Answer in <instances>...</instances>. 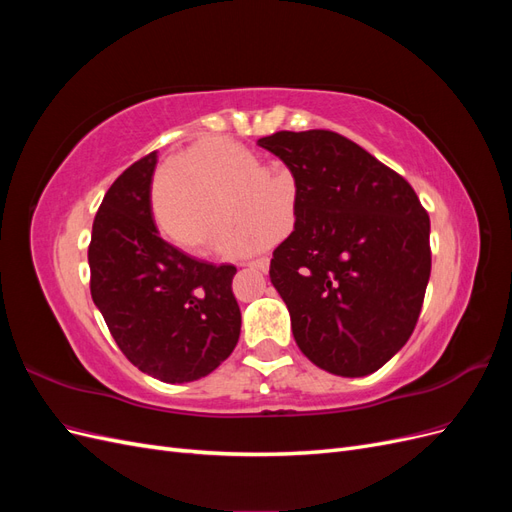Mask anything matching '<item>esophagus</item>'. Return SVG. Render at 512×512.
<instances>
[{"instance_id": "34e87169", "label": "esophagus", "mask_w": 512, "mask_h": 512, "mask_svg": "<svg viewBox=\"0 0 512 512\" xmlns=\"http://www.w3.org/2000/svg\"><path fill=\"white\" fill-rule=\"evenodd\" d=\"M243 267H250V269L267 273L269 271V258L265 256V258H256V260H250V262H243Z\"/></svg>"}]
</instances>
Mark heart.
<instances>
[{
    "label": "heart",
    "mask_w": 512,
    "mask_h": 512,
    "mask_svg": "<svg viewBox=\"0 0 512 512\" xmlns=\"http://www.w3.org/2000/svg\"><path fill=\"white\" fill-rule=\"evenodd\" d=\"M250 149L224 138L198 143L181 166L166 170L153 190V211L162 235L185 252L200 254L232 226V212L245 224L222 247L243 256L262 250L282 235L292 213L286 185L271 181Z\"/></svg>",
    "instance_id": "obj_1"
}]
</instances>
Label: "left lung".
I'll use <instances>...</instances> for the list:
<instances>
[{"instance_id":"obj_1","label":"left lung","mask_w":512,"mask_h":512,"mask_svg":"<svg viewBox=\"0 0 512 512\" xmlns=\"http://www.w3.org/2000/svg\"><path fill=\"white\" fill-rule=\"evenodd\" d=\"M294 177V230L271 284L294 342L320 369L374 374L410 339L431 273L429 215L412 185L329 130L258 138Z\"/></svg>"}]
</instances>
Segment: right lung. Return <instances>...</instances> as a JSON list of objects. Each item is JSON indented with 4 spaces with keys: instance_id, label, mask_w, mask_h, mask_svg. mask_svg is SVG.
<instances>
[{
    "instance_id": "add662e5",
    "label": "right lung",
    "mask_w": 512,
    "mask_h": 512,
    "mask_svg": "<svg viewBox=\"0 0 512 512\" xmlns=\"http://www.w3.org/2000/svg\"><path fill=\"white\" fill-rule=\"evenodd\" d=\"M158 151L108 188L89 243L91 299L119 350L143 374L192 382L226 361L241 333L232 265L215 267L166 243L153 222Z\"/></svg>"
}]
</instances>
